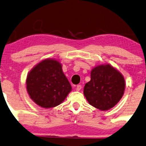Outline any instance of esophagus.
Returning a JSON list of instances; mask_svg holds the SVG:
<instances>
[{"label":"esophagus","instance_id":"34e87169","mask_svg":"<svg viewBox=\"0 0 146 146\" xmlns=\"http://www.w3.org/2000/svg\"><path fill=\"white\" fill-rule=\"evenodd\" d=\"M81 89H82V86L81 85H77L76 87V90L77 91H79Z\"/></svg>","mask_w":146,"mask_h":146}]
</instances>
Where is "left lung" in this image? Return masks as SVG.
<instances>
[{
  "label": "left lung",
  "mask_w": 146,
  "mask_h": 146,
  "mask_svg": "<svg viewBox=\"0 0 146 146\" xmlns=\"http://www.w3.org/2000/svg\"><path fill=\"white\" fill-rule=\"evenodd\" d=\"M125 88L122 74L110 64H102L92 70L91 80L85 85L84 94L90 104L107 110L119 102Z\"/></svg>",
  "instance_id": "obj_1"
}]
</instances>
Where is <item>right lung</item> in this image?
<instances>
[{"label": "right lung", "instance_id": "1", "mask_svg": "<svg viewBox=\"0 0 146 146\" xmlns=\"http://www.w3.org/2000/svg\"><path fill=\"white\" fill-rule=\"evenodd\" d=\"M29 96L38 106L49 108L63 102L71 91V86L62 72L61 64L45 59L29 72L26 79Z\"/></svg>", "mask_w": 146, "mask_h": 146}]
</instances>
